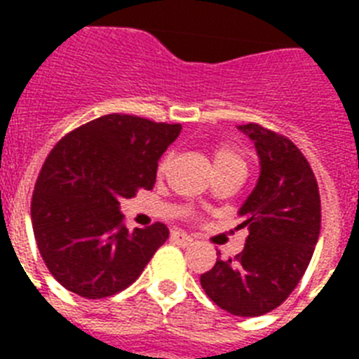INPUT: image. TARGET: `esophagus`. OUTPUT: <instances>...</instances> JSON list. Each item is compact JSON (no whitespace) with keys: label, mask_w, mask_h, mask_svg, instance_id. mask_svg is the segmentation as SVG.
Returning a JSON list of instances; mask_svg holds the SVG:
<instances>
[{"label":"esophagus","mask_w":359,"mask_h":359,"mask_svg":"<svg viewBox=\"0 0 359 359\" xmlns=\"http://www.w3.org/2000/svg\"><path fill=\"white\" fill-rule=\"evenodd\" d=\"M170 239L174 241V243L182 244V246H190V244L194 243V239L189 236V233H185V231H172V236H170Z\"/></svg>","instance_id":"1"}]
</instances>
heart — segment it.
Wrapping results in <instances>:
<instances>
[{
    "label": "heart",
    "mask_w": 359,
    "mask_h": 359,
    "mask_svg": "<svg viewBox=\"0 0 359 359\" xmlns=\"http://www.w3.org/2000/svg\"><path fill=\"white\" fill-rule=\"evenodd\" d=\"M214 169L223 170V169H243L246 170V161H244L243 154L237 149L230 147V145H219L214 151ZM169 165V156L161 158L160 165H158V172H165Z\"/></svg>",
    "instance_id": "obj_1"
}]
</instances>
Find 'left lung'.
Returning a JSON list of instances; mask_svg holds the SVG:
<instances>
[{
  "mask_svg": "<svg viewBox=\"0 0 359 359\" xmlns=\"http://www.w3.org/2000/svg\"><path fill=\"white\" fill-rule=\"evenodd\" d=\"M259 154L261 174L239 208L250 236L236 259H217L201 275L212 302L237 316H261L280 306L306 273L320 236L316 177L300 149L259 123L237 126Z\"/></svg>",
  "mask_w": 359,
  "mask_h": 359,
  "instance_id": "1",
  "label": "left lung"
}]
</instances>
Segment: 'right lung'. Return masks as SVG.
<instances>
[{
	"label": "right lung",
	"mask_w": 359,
	"mask_h": 359,
	"mask_svg": "<svg viewBox=\"0 0 359 359\" xmlns=\"http://www.w3.org/2000/svg\"><path fill=\"white\" fill-rule=\"evenodd\" d=\"M182 123L104 115L68 133L44 160L32 196V226L55 280L84 298L120 293L169 237L154 223L129 231L122 199L156 183L158 160Z\"/></svg>",
	"instance_id": "1"
}]
</instances>
